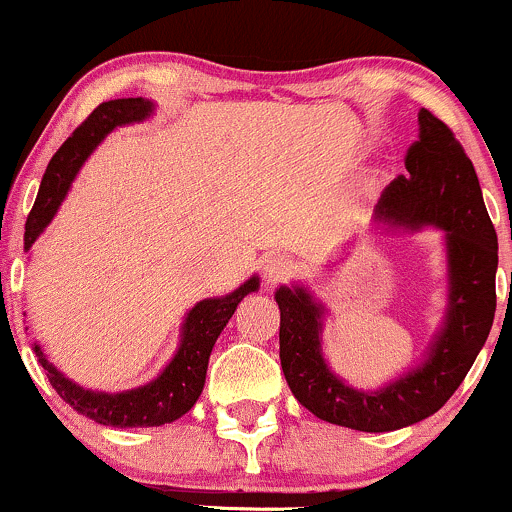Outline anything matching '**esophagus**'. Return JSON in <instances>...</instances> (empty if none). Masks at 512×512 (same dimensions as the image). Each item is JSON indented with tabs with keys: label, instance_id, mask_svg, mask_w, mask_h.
Listing matches in <instances>:
<instances>
[{
	"label": "esophagus",
	"instance_id": "obj_1",
	"mask_svg": "<svg viewBox=\"0 0 512 512\" xmlns=\"http://www.w3.org/2000/svg\"><path fill=\"white\" fill-rule=\"evenodd\" d=\"M293 272V264L286 260V257L281 255H272L264 260V279L272 281V284H276V281H284L289 279Z\"/></svg>",
	"mask_w": 512,
	"mask_h": 512
}]
</instances>
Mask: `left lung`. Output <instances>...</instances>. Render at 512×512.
Masks as SVG:
<instances>
[{
    "label": "left lung",
    "instance_id": "1",
    "mask_svg": "<svg viewBox=\"0 0 512 512\" xmlns=\"http://www.w3.org/2000/svg\"><path fill=\"white\" fill-rule=\"evenodd\" d=\"M404 166L407 175L387 185L375 221L409 231L436 226L448 245V310L419 366L380 390L346 385L322 356L325 305L298 284L274 293L279 358L293 397L317 419L366 433L397 431L436 414L472 368L496 313L498 238L477 170L450 127L426 108Z\"/></svg>",
    "mask_w": 512,
    "mask_h": 512
}]
</instances>
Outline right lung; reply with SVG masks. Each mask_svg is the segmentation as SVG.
<instances>
[{
	"label": "right lung",
	"mask_w": 512,
	"mask_h": 512,
	"mask_svg": "<svg viewBox=\"0 0 512 512\" xmlns=\"http://www.w3.org/2000/svg\"><path fill=\"white\" fill-rule=\"evenodd\" d=\"M154 113V103L144 98H117V101L101 103L91 115L74 129L72 137L64 142L57 154L52 156L45 170L43 182H40L38 199H35L31 214L26 221V236H23V250H31V245L38 240L45 226L52 221V216L60 209L62 199L67 197L72 180L84 166V161L91 156V151L113 132L115 127L142 122ZM260 289V279L250 276L243 286H238L233 293H226L221 298H204L190 310L182 322L180 346L175 351L173 361L163 368V373L156 380L142 387L125 392H93L84 390L81 385L72 383L67 375H62L48 356L43 354L38 344L33 346L40 366L48 370L50 385L55 387L69 407H74L79 414L88 416L96 424L117 426V428H134V426H163L170 421L180 419L187 414L202 395L204 380H207V366L211 349L223 327L228 325L238 303L252 291Z\"/></svg>",
	"instance_id": "obj_1"
}]
</instances>
